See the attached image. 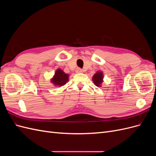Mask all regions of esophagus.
Here are the masks:
<instances>
[{"label": "esophagus", "mask_w": 156, "mask_h": 156, "mask_svg": "<svg viewBox=\"0 0 156 156\" xmlns=\"http://www.w3.org/2000/svg\"><path fill=\"white\" fill-rule=\"evenodd\" d=\"M82 72H83V69H82L81 68H77L76 69V72H77V73H81Z\"/></svg>", "instance_id": "34e87169"}]
</instances>
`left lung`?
<instances>
[{"label": "left lung", "instance_id": "left-lung-1", "mask_svg": "<svg viewBox=\"0 0 156 156\" xmlns=\"http://www.w3.org/2000/svg\"><path fill=\"white\" fill-rule=\"evenodd\" d=\"M93 81L94 84L97 87H100L101 83H102L103 80V73L101 72H98L96 74H94L93 76Z\"/></svg>", "mask_w": 156, "mask_h": 156}]
</instances>
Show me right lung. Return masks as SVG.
I'll return each instance as SVG.
<instances>
[{"label": "right lung", "instance_id": "add662e5", "mask_svg": "<svg viewBox=\"0 0 156 156\" xmlns=\"http://www.w3.org/2000/svg\"><path fill=\"white\" fill-rule=\"evenodd\" d=\"M68 81V75L65 73L62 70L57 69L54 77L52 79L51 82H53L55 85H58L60 87L63 86Z\"/></svg>", "mask_w": 156, "mask_h": 156}]
</instances>
